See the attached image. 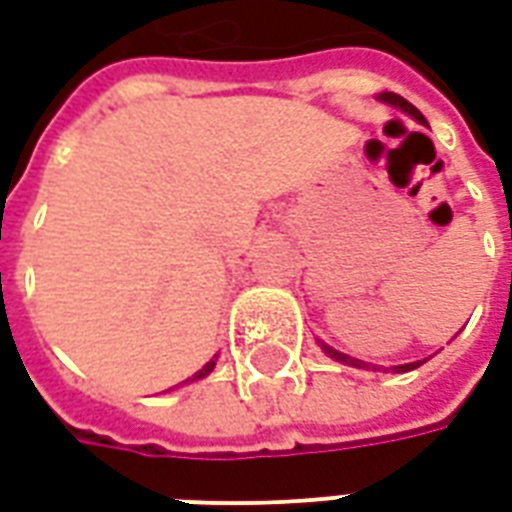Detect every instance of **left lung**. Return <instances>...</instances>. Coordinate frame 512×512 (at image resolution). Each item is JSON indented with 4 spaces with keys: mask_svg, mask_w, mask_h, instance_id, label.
Wrapping results in <instances>:
<instances>
[{
    "mask_svg": "<svg viewBox=\"0 0 512 512\" xmlns=\"http://www.w3.org/2000/svg\"><path fill=\"white\" fill-rule=\"evenodd\" d=\"M379 100H384V103H390V106L406 111V114L417 119L420 125H428L423 114H420V111H417V108H414L412 103H409V100L401 98V95H395V92H382V95H379ZM322 349L327 354H330L333 360H338V363H343V365H352V368H371V365L363 363V360H354V357H349V354L335 352L333 346H327V343H322ZM423 363H425V360H417V363H406V365H395L393 371H395V374H404V371H412V368H417V365H423Z\"/></svg>",
    "mask_w": 512,
    "mask_h": 512,
    "instance_id": "obj_1",
    "label": "left lung"
}]
</instances>
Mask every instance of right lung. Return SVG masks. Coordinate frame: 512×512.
<instances>
[{
  "instance_id": "right-lung-1",
  "label": "right lung",
  "mask_w": 512,
  "mask_h": 512,
  "mask_svg": "<svg viewBox=\"0 0 512 512\" xmlns=\"http://www.w3.org/2000/svg\"><path fill=\"white\" fill-rule=\"evenodd\" d=\"M212 368H215V360H210V363H207V365H204V368H201V371H199V374H196V376H193V379H188V382H196V379H204V376H207V374H210V371H212Z\"/></svg>"
}]
</instances>
